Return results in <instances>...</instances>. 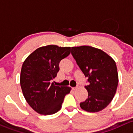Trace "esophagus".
I'll use <instances>...</instances> for the list:
<instances>
[{"label":"esophagus","mask_w":133,"mask_h":133,"mask_svg":"<svg viewBox=\"0 0 133 133\" xmlns=\"http://www.w3.org/2000/svg\"><path fill=\"white\" fill-rule=\"evenodd\" d=\"M72 90H76L77 89V87H73V88H72Z\"/></svg>","instance_id":"obj_1"}]
</instances>
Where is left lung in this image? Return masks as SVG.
<instances>
[{"label":"left lung","mask_w":133,"mask_h":133,"mask_svg":"<svg viewBox=\"0 0 133 133\" xmlns=\"http://www.w3.org/2000/svg\"><path fill=\"white\" fill-rule=\"evenodd\" d=\"M72 55L88 77V96L80 103L83 110L98 112L111 102L116 94L118 76L115 61L101 49L90 46L72 47Z\"/></svg>","instance_id":"1"}]
</instances>
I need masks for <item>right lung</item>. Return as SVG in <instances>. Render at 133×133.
<instances>
[{
    "mask_svg": "<svg viewBox=\"0 0 133 133\" xmlns=\"http://www.w3.org/2000/svg\"><path fill=\"white\" fill-rule=\"evenodd\" d=\"M70 54V47L42 46L26 58L22 66L20 86L30 106L41 115H52L61 108L70 87L51 83L59 70V64Z\"/></svg>",
    "mask_w": 133,
    "mask_h": 133,
    "instance_id": "1",
    "label": "right lung"
}]
</instances>
